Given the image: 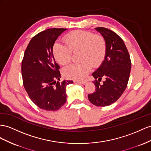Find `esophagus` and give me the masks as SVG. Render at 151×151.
Wrapping results in <instances>:
<instances>
[{"mask_svg":"<svg viewBox=\"0 0 151 151\" xmlns=\"http://www.w3.org/2000/svg\"><path fill=\"white\" fill-rule=\"evenodd\" d=\"M75 83H82V84H86L87 83L86 81H78V80H74Z\"/></svg>","mask_w":151,"mask_h":151,"instance_id":"esophagus-1","label":"esophagus"}]
</instances>
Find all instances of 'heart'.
<instances>
[{"label":"heart","instance_id":"obj_1","mask_svg":"<svg viewBox=\"0 0 151 151\" xmlns=\"http://www.w3.org/2000/svg\"><path fill=\"white\" fill-rule=\"evenodd\" d=\"M66 45L55 43L53 53L55 60L64 65L70 62L72 52H79L78 63L68 65L63 69L67 78H83L90 71L91 66L97 68L105 58L106 50L105 39L101 34H93L84 30H75L64 37Z\"/></svg>","mask_w":151,"mask_h":151}]
</instances>
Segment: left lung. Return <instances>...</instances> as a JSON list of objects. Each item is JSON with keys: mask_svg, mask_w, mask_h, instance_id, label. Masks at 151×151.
<instances>
[{"mask_svg": "<svg viewBox=\"0 0 151 151\" xmlns=\"http://www.w3.org/2000/svg\"><path fill=\"white\" fill-rule=\"evenodd\" d=\"M105 39V59L92 76L96 79V90L88 95L90 102L97 106H106L115 103L125 91L128 82L131 63L123 40L112 30L104 27L95 29ZM103 77L106 80L101 85ZM98 80H97V79Z\"/></svg>", "mask_w": 151, "mask_h": 151, "instance_id": "obj_1", "label": "left lung"}]
</instances>
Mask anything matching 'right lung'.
Returning a JSON list of instances; mask_svg holds the SVG:
<instances>
[{
    "mask_svg": "<svg viewBox=\"0 0 151 151\" xmlns=\"http://www.w3.org/2000/svg\"><path fill=\"white\" fill-rule=\"evenodd\" d=\"M67 29H48L34 36L22 63L23 83L31 101L41 109L59 110L66 102V86L72 80L59 82L60 66L54 59L53 46Z\"/></svg>",
    "mask_w": 151,
    "mask_h": 151,
    "instance_id": "obj_1",
    "label": "right lung"
}]
</instances>
